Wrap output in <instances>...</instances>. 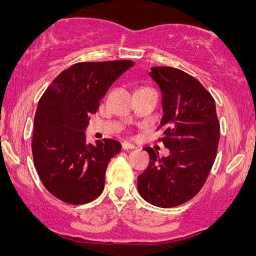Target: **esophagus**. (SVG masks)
Here are the masks:
<instances>
[{"instance_id": "esophagus-1", "label": "esophagus", "mask_w": 256, "mask_h": 256, "mask_svg": "<svg viewBox=\"0 0 256 256\" xmlns=\"http://www.w3.org/2000/svg\"><path fill=\"white\" fill-rule=\"evenodd\" d=\"M122 149L124 150H129V149H135V146H132V143H128V142H124L122 143Z\"/></svg>"}]
</instances>
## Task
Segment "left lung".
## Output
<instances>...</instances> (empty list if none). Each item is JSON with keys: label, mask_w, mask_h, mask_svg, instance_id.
<instances>
[{"label": "left lung", "mask_w": 256, "mask_h": 256, "mask_svg": "<svg viewBox=\"0 0 256 256\" xmlns=\"http://www.w3.org/2000/svg\"><path fill=\"white\" fill-rule=\"evenodd\" d=\"M162 92L160 141L170 155L160 158L152 148L150 162L138 177L141 197L158 208H174L198 194L214 163L220 126L216 102L205 87L178 68H150Z\"/></svg>", "instance_id": "left-lung-1"}]
</instances>
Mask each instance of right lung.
<instances>
[{
	"mask_svg": "<svg viewBox=\"0 0 256 256\" xmlns=\"http://www.w3.org/2000/svg\"><path fill=\"white\" fill-rule=\"evenodd\" d=\"M134 65L132 60L78 62L62 71L38 101L34 163L56 198L79 205L102 192L108 162L121 144L110 138L88 144L84 132L112 84Z\"/></svg>",
	"mask_w": 256,
	"mask_h": 256,
	"instance_id": "1",
	"label": "right lung"
}]
</instances>
